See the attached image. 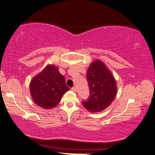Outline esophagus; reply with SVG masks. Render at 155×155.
<instances>
[{
  "mask_svg": "<svg viewBox=\"0 0 155 155\" xmlns=\"http://www.w3.org/2000/svg\"><path fill=\"white\" fill-rule=\"evenodd\" d=\"M71 90L72 91H77V87H71Z\"/></svg>",
  "mask_w": 155,
  "mask_h": 155,
  "instance_id": "34e87169",
  "label": "esophagus"
}]
</instances>
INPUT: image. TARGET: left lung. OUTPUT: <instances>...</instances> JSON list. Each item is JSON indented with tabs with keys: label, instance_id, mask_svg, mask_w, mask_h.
Listing matches in <instances>:
<instances>
[{
	"label": "left lung",
	"instance_id": "left-lung-1",
	"mask_svg": "<svg viewBox=\"0 0 155 155\" xmlns=\"http://www.w3.org/2000/svg\"><path fill=\"white\" fill-rule=\"evenodd\" d=\"M89 97L82 101L84 107L91 112L103 111L111 104L117 94L114 77L100 60L93 62L87 72Z\"/></svg>",
	"mask_w": 155,
	"mask_h": 155
}]
</instances>
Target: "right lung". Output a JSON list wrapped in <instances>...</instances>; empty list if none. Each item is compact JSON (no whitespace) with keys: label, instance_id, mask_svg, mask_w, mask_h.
I'll return each mask as SVG.
<instances>
[{"label":"right lung","instance_id":"add662e5","mask_svg":"<svg viewBox=\"0 0 155 155\" xmlns=\"http://www.w3.org/2000/svg\"><path fill=\"white\" fill-rule=\"evenodd\" d=\"M69 89L65 78L60 74L58 68L50 65L34 77L30 85L33 101L44 109L56 107Z\"/></svg>","mask_w":155,"mask_h":155}]
</instances>
